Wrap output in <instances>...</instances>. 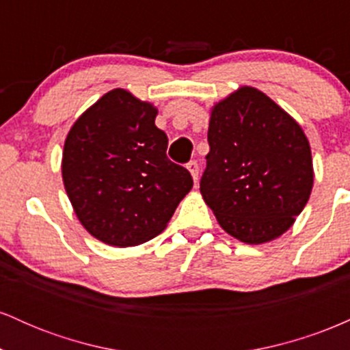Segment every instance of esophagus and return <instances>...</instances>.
Returning a JSON list of instances; mask_svg holds the SVG:
<instances>
[{"label": "esophagus", "instance_id": "1", "mask_svg": "<svg viewBox=\"0 0 350 350\" xmlns=\"http://www.w3.org/2000/svg\"><path fill=\"white\" fill-rule=\"evenodd\" d=\"M187 170L191 171L194 183H198V179H199V164H198V161H194V159H192V161H189L187 163Z\"/></svg>", "mask_w": 350, "mask_h": 350}]
</instances>
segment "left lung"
Instances as JSON below:
<instances>
[{
	"label": "left lung",
	"instance_id": "1",
	"mask_svg": "<svg viewBox=\"0 0 350 350\" xmlns=\"http://www.w3.org/2000/svg\"><path fill=\"white\" fill-rule=\"evenodd\" d=\"M200 192L226 232L245 243L276 239L312 189L306 135L263 92L242 87L214 107Z\"/></svg>",
	"mask_w": 350,
	"mask_h": 350
}]
</instances>
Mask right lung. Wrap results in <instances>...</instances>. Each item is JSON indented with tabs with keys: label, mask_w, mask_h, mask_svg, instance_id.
Returning <instances> with one entry per match:
<instances>
[{
	"label": "right lung",
	"mask_w": 350,
	"mask_h": 350,
	"mask_svg": "<svg viewBox=\"0 0 350 350\" xmlns=\"http://www.w3.org/2000/svg\"><path fill=\"white\" fill-rule=\"evenodd\" d=\"M158 110L115 88L67 135L62 179L82 226L100 242L135 247L164 230L192 189L186 167L166 156Z\"/></svg>",
	"instance_id": "1"
}]
</instances>
